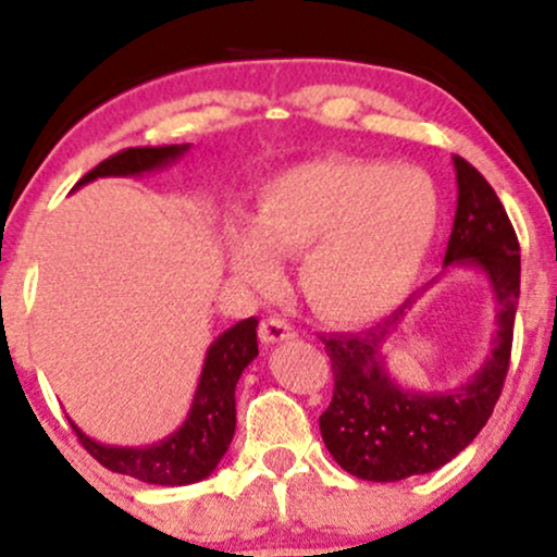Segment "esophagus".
I'll list each match as a JSON object with an SVG mask.
<instances>
[{"label": "esophagus", "mask_w": 557, "mask_h": 557, "mask_svg": "<svg viewBox=\"0 0 557 557\" xmlns=\"http://www.w3.org/2000/svg\"><path fill=\"white\" fill-rule=\"evenodd\" d=\"M295 337V329L286 324L284 319H265L260 324V339L262 343L273 345V343H284V339Z\"/></svg>", "instance_id": "esophagus-1"}]
</instances>
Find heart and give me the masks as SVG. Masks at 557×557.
<instances>
[{
	"label": "heart",
	"instance_id": "b5f03b06",
	"mask_svg": "<svg viewBox=\"0 0 557 557\" xmlns=\"http://www.w3.org/2000/svg\"><path fill=\"white\" fill-rule=\"evenodd\" d=\"M433 181L411 166L358 159H313L260 188L252 228L228 236L231 271L271 286L273 255H300L302 295L337 324H363L404 300L438 231Z\"/></svg>",
	"mask_w": 557,
	"mask_h": 557
}]
</instances>
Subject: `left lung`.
<instances>
[{"label":"left lung","instance_id":"1","mask_svg":"<svg viewBox=\"0 0 557 557\" xmlns=\"http://www.w3.org/2000/svg\"><path fill=\"white\" fill-rule=\"evenodd\" d=\"M454 172L457 214L444 272L472 267L493 286V348L470 381L448 392H414L386 372L384 345L397 336L405 315L440 276L374 329L324 337L334 396L319 417L321 438L334 462L361 481L393 483L444 468L481 433L505 385L520 297L518 236L486 177L462 157H454Z\"/></svg>","mask_w":557,"mask_h":557}]
</instances>
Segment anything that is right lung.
Here are the masks:
<instances>
[{
  "mask_svg": "<svg viewBox=\"0 0 557 557\" xmlns=\"http://www.w3.org/2000/svg\"><path fill=\"white\" fill-rule=\"evenodd\" d=\"M188 143L164 148H127L116 157L100 161L87 172L76 188L98 177H143L148 172L164 170L185 157ZM74 188V190H76ZM257 358V319H244L225 329L207 348L199 385L190 400L188 417L166 438L148 446H109L89 438L74 420L71 428L79 435L82 446L103 468L122 475L137 478L153 486H188L212 475L223 454L228 451L236 433V385L238 376Z\"/></svg>",
  "mask_w": 557,
  "mask_h": 557,
  "instance_id": "obj_1",
  "label": "right lung"
}]
</instances>
